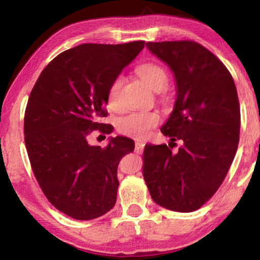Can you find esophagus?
<instances>
[{
  "label": "esophagus",
  "mask_w": 260,
  "mask_h": 260,
  "mask_svg": "<svg viewBox=\"0 0 260 260\" xmlns=\"http://www.w3.org/2000/svg\"><path fill=\"white\" fill-rule=\"evenodd\" d=\"M144 149V143L141 142V141H136L135 142V152L136 153H141Z\"/></svg>",
  "instance_id": "1"
}]
</instances>
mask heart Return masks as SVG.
<instances>
[{
  "label": "heart",
  "mask_w": 260,
  "mask_h": 260,
  "mask_svg": "<svg viewBox=\"0 0 260 260\" xmlns=\"http://www.w3.org/2000/svg\"><path fill=\"white\" fill-rule=\"evenodd\" d=\"M138 74L146 85L155 91L164 90L169 77L164 69L153 63L142 64L138 68ZM124 85V78L118 76L110 85L108 91V107L112 110H118L121 107L120 94ZM159 118L152 112H131L121 117L118 120V131L121 134L133 139H146L150 134L151 129L155 127Z\"/></svg>",
  "instance_id": "b5f03b06"
}]
</instances>
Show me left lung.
Returning <instances> with one entry per match:
<instances>
[{
  "label": "left lung",
  "mask_w": 260,
  "mask_h": 260,
  "mask_svg": "<svg viewBox=\"0 0 260 260\" xmlns=\"http://www.w3.org/2000/svg\"><path fill=\"white\" fill-rule=\"evenodd\" d=\"M169 65L177 100L161 133L166 144H147L142 173L151 199L162 208L192 212L225 180L240 140V102L232 74L217 56L190 40L148 42ZM180 140L177 153L172 148Z\"/></svg>",
  "instance_id": "1"
}]
</instances>
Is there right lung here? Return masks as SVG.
<instances>
[{
	"mask_svg": "<svg viewBox=\"0 0 260 260\" xmlns=\"http://www.w3.org/2000/svg\"><path fill=\"white\" fill-rule=\"evenodd\" d=\"M144 41L85 43L56 56L35 82L24 117L30 166L47 200L77 220L111 210L119 182L118 164L134 150L133 140L117 136L107 148L89 146L93 131L111 133L107 117L110 85L143 49Z\"/></svg>",
	"mask_w": 260,
	"mask_h": 260,
	"instance_id": "obj_1",
	"label": "right lung"
}]
</instances>
